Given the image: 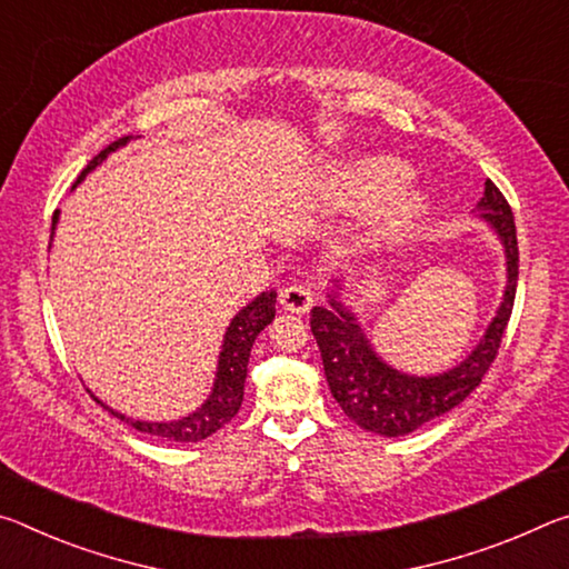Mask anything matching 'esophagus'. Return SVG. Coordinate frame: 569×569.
<instances>
[{"instance_id": "obj_1", "label": "esophagus", "mask_w": 569, "mask_h": 569, "mask_svg": "<svg viewBox=\"0 0 569 569\" xmlns=\"http://www.w3.org/2000/svg\"><path fill=\"white\" fill-rule=\"evenodd\" d=\"M312 302H315V292L310 290V284H305V282L287 284L279 290V305H282L287 312L305 315V312H310Z\"/></svg>"}]
</instances>
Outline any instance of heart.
I'll list each match as a JSON object with an SVG mask.
<instances>
[{"label":"heart","instance_id":"1","mask_svg":"<svg viewBox=\"0 0 569 569\" xmlns=\"http://www.w3.org/2000/svg\"><path fill=\"white\" fill-rule=\"evenodd\" d=\"M408 179L411 169L398 158L368 156L342 166L332 189L342 207H368L386 201L372 219V231L378 237H396L411 229L428 207L421 191H400Z\"/></svg>","mask_w":569,"mask_h":569}]
</instances>
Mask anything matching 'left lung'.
<instances>
[{"instance_id":"left-lung-1","label":"left lung","mask_w":569,"mask_h":569,"mask_svg":"<svg viewBox=\"0 0 569 569\" xmlns=\"http://www.w3.org/2000/svg\"><path fill=\"white\" fill-rule=\"evenodd\" d=\"M477 209L479 219L495 229L501 247H505L507 287L497 318L489 322L479 346L456 368L426 378L408 376V372L390 368L372 350L356 312H350L340 302L338 292L332 290L328 295V307H312L310 328L315 340H318L330 393L350 421H356L366 431L380 436H406L433 421V418L449 413L481 383L483 372L495 362L517 295V227L507 199L491 181L483 183V197Z\"/></svg>"}]
</instances>
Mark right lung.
<instances>
[{
  "instance_id": "add662e5",
  "label": "right lung",
  "mask_w": 569,
  "mask_h": 569,
  "mask_svg": "<svg viewBox=\"0 0 569 569\" xmlns=\"http://www.w3.org/2000/svg\"><path fill=\"white\" fill-rule=\"evenodd\" d=\"M128 141H130V136H123V138H118V141L110 143L108 148H102V151L92 158L86 169H82L74 186L86 179V176L96 169V166L106 161L108 153L118 151V148L126 146ZM54 227H58V211H54V217H52V234H54ZM274 302H277V292L269 290V292H262L259 297H254V300H251L244 310L237 312V318L229 322L227 335H223L217 378H213V388H211L209 398L203 400L201 408H197V411L189 416L179 418V421H161V423L133 421V418H128L123 413L113 411V408L102 406V400H98L96 396L92 398H96L102 408H108V411L116 418H120V421L130 423L136 431H141V433H151V436H158V439L179 441V443H197L201 439H207V436L217 433L221 426H227L231 418L239 413L241 400H244L249 352H251V346H254L257 335L274 320Z\"/></svg>"
}]
</instances>
